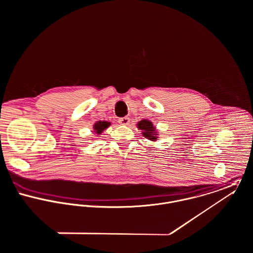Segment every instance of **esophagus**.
<instances>
[{"mask_svg": "<svg viewBox=\"0 0 253 253\" xmlns=\"http://www.w3.org/2000/svg\"><path fill=\"white\" fill-rule=\"evenodd\" d=\"M118 122H119V124H121V125H128V124L130 123V118L127 117V116H125V117L119 118V119H118Z\"/></svg>", "mask_w": 253, "mask_h": 253, "instance_id": "esophagus-1", "label": "esophagus"}]
</instances>
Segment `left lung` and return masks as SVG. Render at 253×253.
Listing matches in <instances>:
<instances>
[{"label":"left lung","instance_id":"obj_1","mask_svg":"<svg viewBox=\"0 0 253 253\" xmlns=\"http://www.w3.org/2000/svg\"><path fill=\"white\" fill-rule=\"evenodd\" d=\"M138 128L142 130V134L144 137L151 141H156L157 140V133L155 131V127L152 125V122L147 119H143L137 124Z\"/></svg>","mask_w":253,"mask_h":253}]
</instances>
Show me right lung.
<instances>
[{"label":"right lung","instance_id":"right-lung-1","mask_svg":"<svg viewBox=\"0 0 253 253\" xmlns=\"http://www.w3.org/2000/svg\"><path fill=\"white\" fill-rule=\"evenodd\" d=\"M110 125V122L107 121H98L94 124V133L97 135H101L103 130H105Z\"/></svg>","mask_w":253,"mask_h":253}]
</instances>
